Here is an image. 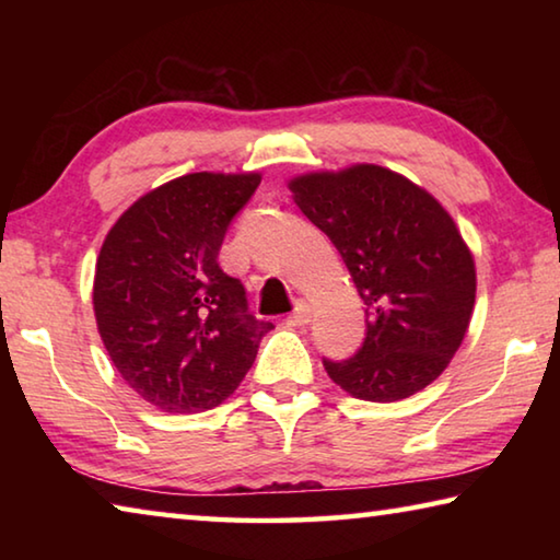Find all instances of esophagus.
<instances>
[{"mask_svg": "<svg viewBox=\"0 0 560 560\" xmlns=\"http://www.w3.org/2000/svg\"><path fill=\"white\" fill-rule=\"evenodd\" d=\"M311 320V306L306 301L296 303V311L287 316V326H306Z\"/></svg>", "mask_w": 560, "mask_h": 560, "instance_id": "1", "label": "esophagus"}]
</instances>
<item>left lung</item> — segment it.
<instances>
[{"instance_id":"1","label":"left lung","mask_w":560,"mask_h":560,"mask_svg":"<svg viewBox=\"0 0 560 560\" xmlns=\"http://www.w3.org/2000/svg\"><path fill=\"white\" fill-rule=\"evenodd\" d=\"M293 202L343 257L365 303V340L324 360L330 381L371 402L405 400L438 381L467 334L477 269L450 212L381 165L289 179Z\"/></svg>"}]
</instances>
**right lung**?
<instances>
[{
	"instance_id": "1",
	"label": "right lung",
	"mask_w": 560,
	"mask_h": 560,
	"mask_svg": "<svg viewBox=\"0 0 560 560\" xmlns=\"http://www.w3.org/2000/svg\"><path fill=\"white\" fill-rule=\"evenodd\" d=\"M259 173H189L132 202L103 240L93 311L132 390L170 415L212 410L244 381L273 326L246 314L240 279L220 269L234 214Z\"/></svg>"
}]
</instances>
